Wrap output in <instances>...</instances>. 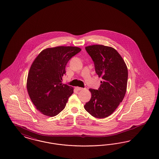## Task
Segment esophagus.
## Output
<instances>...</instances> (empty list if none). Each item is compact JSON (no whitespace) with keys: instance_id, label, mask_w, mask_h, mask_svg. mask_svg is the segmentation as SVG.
<instances>
[{"instance_id":"obj_1","label":"esophagus","mask_w":159,"mask_h":159,"mask_svg":"<svg viewBox=\"0 0 159 159\" xmlns=\"http://www.w3.org/2000/svg\"><path fill=\"white\" fill-rule=\"evenodd\" d=\"M76 89L77 90H82L83 88H80V87H77Z\"/></svg>"}]
</instances>
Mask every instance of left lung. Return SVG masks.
Masks as SVG:
<instances>
[{
  "mask_svg": "<svg viewBox=\"0 0 159 159\" xmlns=\"http://www.w3.org/2000/svg\"><path fill=\"white\" fill-rule=\"evenodd\" d=\"M85 49L94 62L96 74L103 81L98 90L90 89L92 96L84 108L93 116L104 118L112 114L122 102L127 91L128 69L115 49L93 45Z\"/></svg>",
  "mask_w": 159,
  "mask_h": 159,
  "instance_id": "8db88e82",
  "label": "left lung"
}]
</instances>
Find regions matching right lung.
<instances>
[{
    "label": "right lung",
    "mask_w": 159,
    "mask_h": 159,
    "mask_svg": "<svg viewBox=\"0 0 159 159\" xmlns=\"http://www.w3.org/2000/svg\"><path fill=\"white\" fill-rule=\"evenodd\" d=\"M81 51L71 46L48 48L35 58L29 71L26 88L33 104L41 114L54 116L63 110L73 88L61 83L66 66Z\"/></svg>",
    "instance_id": "right-lung-1"
}]
</instances>
